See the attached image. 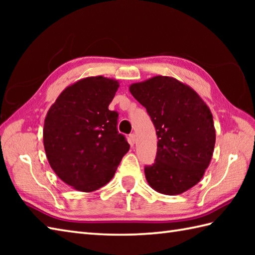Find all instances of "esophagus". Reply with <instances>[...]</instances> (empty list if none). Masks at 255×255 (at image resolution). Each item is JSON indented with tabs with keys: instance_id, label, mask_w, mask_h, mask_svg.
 I'll use <instances>...</instances> for the list:
<instances>
[{
	"instance_id": "obj_1",
	"label": "esophagus",
	"mask_w": 255,
	"mask_h": 255,
	"mask_svg": "<svg viewBox=\"0 0 255 255\" xmlns=\"http://www.w3.org/2000/svg\"><path fill=\"white\" fill-rule=\"evenodd\" d=\"M129 142H130V144H134V142H136V134H129Z\"/></svg>"
}]
</instances>
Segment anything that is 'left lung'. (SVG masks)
Returning <instances> with one entry per match:
<instances>
[{
  "label": "left lung",
  "mask_w": 255,
  "mask_h": 255,
  "mask_svg": "<svg viewBox=\"0 0 255 255\" xmlns=\"http://www.w3.org/2000/svg\"><path fill=\"white\" fill-rule=\"evenodd\" d=\"M129 91L153 122L158 150L144 175L155 192L180 195L202 180L213 158L216 130L213 114L191 86L156 75L132 83Z\"/></svg>",
  "instance_id": "obj_1"
}]
</instances>
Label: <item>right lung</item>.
I'll return each mask as SVG.
<instances>
[{"label":"right lung","instance_id":"right-lung-1","mask_svg":"<svg viewBox=\"0 0 255 255\" xmlns=\"http://www.w3.org/2000/svg\"><path fill=\"white\" fill-rule=\"evenodd\" d=\"M117 80L97 75L67 86L48 111L42 138L48 162L62 182L94 192L110 182L129 143L117 131L118 114L108 110Z\"/></svg>","mask_w":255,"mask_h":255}]
</instances>
